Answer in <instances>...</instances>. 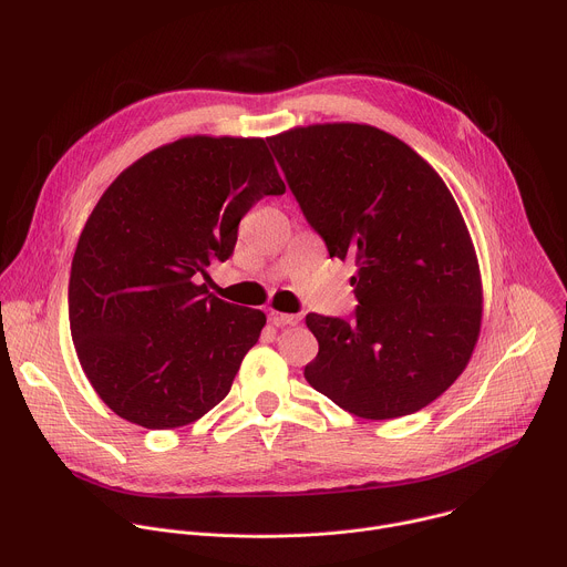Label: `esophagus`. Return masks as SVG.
Returning <instances> with one entry per match:
<instances>
[{
    "mask_svg": "<svg viewBox=\"0 0 567 567\" xmlns=\"http://www.w3.org/2000/svg\"><path fill=\"white\" fill-rule=\"evenodd\" d=\"M271 322L276 328H285V326H298L300 322V313H278V311H271L269 313Z\"/></svg>",
    "mask_w": 567,
    "mask_h": 567,
    "instance_id": "1",
    "label": "esophagus"
}]
</instances>
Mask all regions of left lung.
<instances>
[{
    "label": "left lung",
    "instance_id": "1",
    "mask_svg": "<svg viewBox=\"0 0 567 567\" xmlns=\"http://www.w3.org/2000/svg\"><path fill=\"white\" fill-rule=\"evenodd\" d=\"M330 258H352L350 318L307 313L309 385L363 420L422 411L466 368L482 287L466 224L440 175L370 125L328 123L267 138Z\"/></svg>",
    "mask_w": 567,
    "mask_h": 567
}]
</instances>
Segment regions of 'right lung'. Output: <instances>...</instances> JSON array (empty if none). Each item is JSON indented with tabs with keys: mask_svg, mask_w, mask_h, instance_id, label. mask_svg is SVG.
Listing matches in <instances>:
<instances>
[{
	"mask_svg": "<svg viewBox=\"0 0 567 567\" xmlns=\"http://www.w3.org/2000/svg\"><path fill=\"white\" fill-rule=\"evenodd\" d=\"M285 184L265 138L188 136L103 193L71 262L69 326L87 379L123 420L166 431L228 394L267 316L208 293L237 226Z\"/></svg>",
	"mask_w": 567,
	"mask_h": 567,
	"instance_id": "obj_1",
	"label": "right lung"
}]
</instances>
